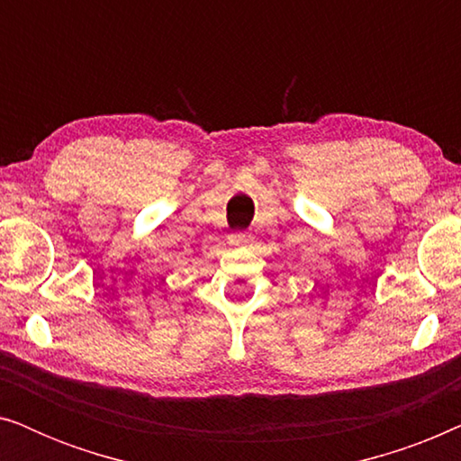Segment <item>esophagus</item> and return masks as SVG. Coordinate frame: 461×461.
I'll list each match as a JSON object with an SVG mask.
<instances>
[{
    "mask_svg": "<svg viewBox=\"0 0 461 461\" xmlns=\"http://www.w3.org/2000/svg\"><path fill=\"white\" fill-rule=\"evenodd\" d=\"M229 243L232 248H251V243H254V239H251L249 232H232L229 237Z\"/></svg>",
    "mask_w": 461,
    "mask_h": 461,
    "instance_id": "obj_1",
    "label": "esophagus"
}]
</instances>
